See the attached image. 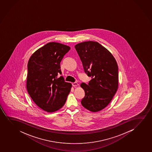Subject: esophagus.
<instances>
[{
    "label": "esophagus",
    "instance_id": "1",
    "mask_svg": "<svg viewBox=\"0 0 152 152\" xmlns=\"http://www.w3.org/2000/svg\"><path fill=\"white\" fill-rule=\"evenodd\" d=\"M72 85H73V87H76L77 86L79 85V84L77 83H72Z\"/></svg>",
    "mask_w": 152,
    "mask_h": 152
}]
</instances>
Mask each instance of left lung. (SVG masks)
<instances>
[{
  "label": "left lung",
  "mask_w": 152,
  "mask_h": 152,
  "mask_svg": "<svg viewBox=\"0 0 152 152\" xmlns=\"http://www.w3.org/2000/svg\"><path fill=\"white\" fill-rule=\"evenodd\" d=\"M75 48L83 63L84 71L91 80L80 87L85 92L82 105L92 112H97L108 105L118 88L116 61L106 48L98 42H84Z\"/></svg>",
  "instance_id": "obj_1"
}]
</instances>
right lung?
<instances>
[{"label":"right lung","mask_w":152,"mask_h":152,"mask_svg":"<svg viewBox=\"0 0 152 152\" xmlns=\"http://www.w3.org/2000/svg\"><path fill=\"white\" fill-rule=\"evenodd\" d=\"M71 48L51 42L36 50L27 64L26 88L37 105L49 113L54 112L64 105L72 84L64 81L60 63Z\"/></svg>","instance_id":"add662e5"}]
</instances>
